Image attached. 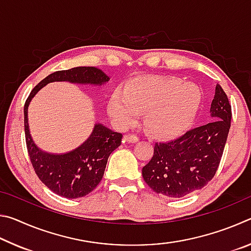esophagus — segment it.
Masks as SVG:
<instances>
[{
	"label": "esophagus",
	"instance_id": "1",
	"mask_svg": "<svg viewBox=\"0 0 251 251\" xmlns=\"http://www.w3.org/2000/svg\"><path fill=\"white\" fill-rule=\"evenodd\" d=\"M124 139L127 143H136V142H138L139 138L134 134H126L124 136Z\"/></svg>",
	"mask_w": 251,
	"mask_h": 251
}]
</instances>
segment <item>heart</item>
Segmentation results:
<instances>
[{
    "label": "heart",
    "instance_id": "heart-1",
    "mask_svg": "<svg viewBox=\"0 0 251 251\" xmlns=\"http://www.w3.org/2000/svg\"><path fill=\"white\" fill-rule=\"evenodd\" d=\"M202 95L193 83L175 77L130 79L112 93L107 109L117 125L127 127L144 110V125L155 137L169 139L189 129L201 108Z\"/></svg>",
    "mask_w": 251,
    "mask_h": 251
}]
</instances>
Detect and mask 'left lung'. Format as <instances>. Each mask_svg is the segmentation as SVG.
Returning a JSON list of instances; mask_svg holds the SVG:
<instances>
[{
	"mask_svg": "<svg viewBox=\"0 0 251 251\" xmlns=\"http://www.w3.org/2000/svg\"><path fill=\"white\" fill-rule=\"evenodd\" d=\"M210 121L172 142L155 144L154 155L142 169L144 180L155 193L182 198L215 176L231 121V106L219 84L211 101Z\"/></svg>",
	"mask_w": 251,
	"mask_h": 251,
	"instance_id": "1",
	"label": "left lung"
}]
</instances>
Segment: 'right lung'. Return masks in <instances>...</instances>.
Returning a JSON list of instances; mask_svg holds the SVG:
<instances>
[{"mask_svg": "<svg viewBox=\"0 0 251 251\" xmlns=\"http://www.w3.org/2000/svg\"><path fill=\"white\" fill-rule=\"evenodd\" d=\"M109 77L103 71L93 66L74 67L50 74L29 93L24 105L25 141L29 159L37 177L58 196L79 198L96 188L103 178L109 155L121 145L123 135L110 130L100 123L82 145L66 154H49L42 151L29 134L27 108L37 92L52 82L103 85Z\"/></svg>", "mask_w": 251, "mask_h": 251, "instance_id": "right-lung-1", "label": "right lung"}]
</instances>
